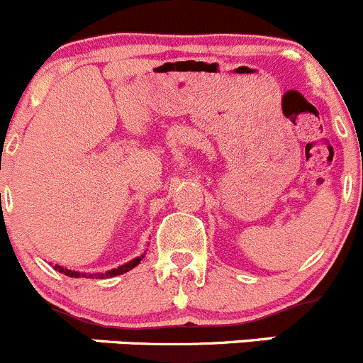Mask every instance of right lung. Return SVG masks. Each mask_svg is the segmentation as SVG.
<instances>
[{
    "instance_id": "obj_1",
    "label": "right lung",
    "mask_w": 363,
    "mask_h": 363,
    "mask_svg": "<svg viewBox=\"0 0 363 363\" xmlns=\"http://www.w3.org/2000/svg\"><path fill=\"white\" fill-rule=\"evenodd\" d=\"M145 254H146V250L141 254V256H138V257H134V259H132V261H128V263L121 264V267H118V268H113V270L104 272V274H84V272L68 270V268L60 267V264H55V270H58L60 274H65V275H67V277H74V279H79V277H86V279H88V277L89 279H93V277H96V279H109V277H116V275H121V274H127L128 270H132V268L138 267V264L141 263L143 257H145Z\"/></svg>"
}]
</instances>
